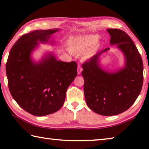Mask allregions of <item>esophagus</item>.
I'll return each mask as SVG.
<instances>
[{
	"label": "esophagus",
	"instance_id": "obj_1",
	"mask_svg": "<svg viewBox=\"0 0 149 149\" xmlns=\"http://www.w3.org/2000/svg\"><path fill=\"white\" fill-rule=\"evenodd\" d=\"M82 70H83V68H81V65H80L79 64V65H78V68H77V74H78V75H80L81 72H82Z\"/></svg>",
	"mask_w": 149,
	"mask_h": 149
}]
</instances>
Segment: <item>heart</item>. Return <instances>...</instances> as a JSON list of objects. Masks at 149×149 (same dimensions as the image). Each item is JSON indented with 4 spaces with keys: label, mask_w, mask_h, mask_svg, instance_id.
Wrapping results in <instances>:
<instances>
[{
    "label": "heart",
    "mask_w": 149,
    "mask_h": 149,
    "mask_svg": "<svg viewBox=\"0 0 149 149\" xmlns=\"http://www.w3.org/2000/svg\"><path fill=\"white\" fill-rule=\"evenodd\" d=\"M97 38L94 36H81L72 38L68 41V48L72 53L79 54L82 52L84 59L90 58L99 49V43L95 42Z\"/></svg>",
    "instance_id": "obj_1"
}]
</instances>
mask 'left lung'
I'll list each match as a JSON object with an SVG mask.
<instances>
[{"label": "left lung", "mask_w": 149, "mask_h": 149, "mask_svg": "<svg viewBox=\"0 0 149 149\" xmlns=\"http://www.w3.org/2000/svg\"><path fill=\"white\" fill-rule=\"evenodd\" d=\"M110 45H115L125 58L124 66L114 71L103 69L100 58L110 48L93 56L82 66L84 93L88 106L97 114L113 116L125 111L140 95L143 81L141 57L131 38L124 31L108 29Z\"/></svg>", "instance_id": "1"}]
</instances>
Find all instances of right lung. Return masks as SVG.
I'll use <instances>...</instances> for the list:
<instances>
[{
  "instance_id": "obj_1",
  "label": "right lung",
  "mask_w": 149,
  "mask_h": 149,
  "mask_svg": "<svg viewBox=\"0 0 149 149\" xmlns=\"http://www.w3.org/2000/svg\"><path fill=\"white\" fill-rule=\"evenodd\" d=\"M59 31L37 30L24 34L13 46L6 63L13 98L22 109L34 116L58 111L65 102L68 86L77 76L75 61H59L52 52L45 54L39 61L32 58L40 43L54 44L50 38Z\"/></svg>"
}]
</instances>
